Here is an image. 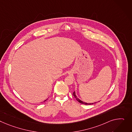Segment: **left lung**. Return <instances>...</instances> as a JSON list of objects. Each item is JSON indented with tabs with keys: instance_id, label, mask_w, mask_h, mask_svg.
<instances>
[{
	"instance_id": "obj_1",
	"label": "left lung",
	"mask_w": 132,
	"mask_h": 132,
	"mask_svg": "<svg viewBox=\"0 0 132 132\" xmlns=\"http://www.w3.org/2000/svg\"><path fill=\"white\" fill-rule=\"evenodd\" d=\"M73 95H74V97L76 98V100L78 102H80V103H82V104H86V105H88V104H93V103H86V102H83V101H82V100H80L77 97V96L76 95V94H75V92L74 91L73 93Z\"/></svg>"
}]
</instances>
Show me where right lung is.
<instances>
[{
    "label": "right lung",
    "mask_w": 132,
    "mask_h": 132,
    "mask_svg": "<svg viewBox=\"0 0 132 132\" xmlns=\"http://www.w3.org/2000/svg\"><path fill=\"white\" fill-rule=\"evenodd\" d=\"M47 99H46V100H45V101H43V102H45V101H46V100H47Z\"/></svg>",
    "instance_id": "obj_1"
}]
</instances>
